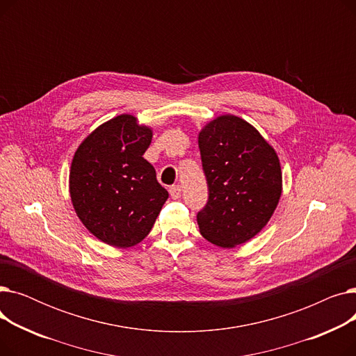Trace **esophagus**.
<instances>
[{
  "instance_id": "34e87169",
  "label": "esophagus",
  "mask_w": 356,
  "mask_h": 356,
  "mask_svg": "<svg viewBox=\"0 0 356 356\" xmlns=\"http://www.w3.org/2000/svg\"><path fill=\"white\" fill-rule=\"evenodd\" d=\"M168 192H170V196L173 199H179L180 195H181V186L180 184H173Z\"/></svg>"
}]
</instances>
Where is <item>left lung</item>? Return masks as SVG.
<instances>
[{
    "label": "left lung",
    "instance_id": "left-lung-1",
    "mask_svg": "<svg viewBox=\"0 0 356 356\" xmlns=\"http://www.w3.org/2000/svg\"><path fill=\"white\" fill-rule=\"evenodd\" d=\"M199 148L208 202L197 212L203 238L222 248L263 229L282 195V167L273 147L247 121L223 115L204 127Z\"/></svg>",
    "mask_w": 356,
    "mask_h": 356
}]
</instances>
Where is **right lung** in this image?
<instances>
[{
  "mask_svg": "<svg viewBox=\"0 0 356 356\" xmlns=\"http://www.w3.org/2000/svg\"><path fill=\"white\" fill-rule=\"evenodd\" d=\"M152 137V129L124 114L98 127L74 153L69 176L73 208L105 244H138L168 197L143 157Z\"/></svg>",
  "mask_w": 356,
  "mask_h": 356,
  "instance_id": "obj_1",
  "label": "right lung"
}]
</instances>
